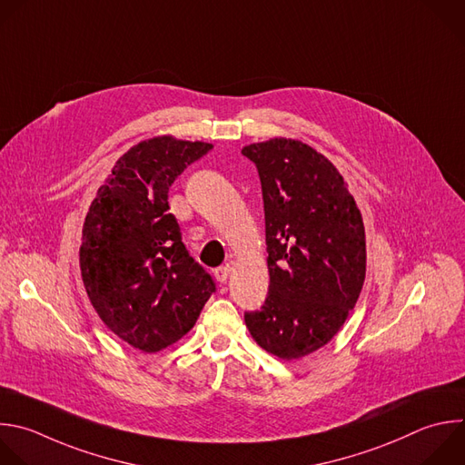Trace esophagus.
<instances>
[{
  "mask_svg": "<svg viewBox=\"0 0 465 465\" xmlns=\"http://www.w3.org/2000/svg\"><path fill=\"white\" fill-rule=\"evenodd\" d=\"M230 272H232V266H230V264H226V266H219V268H215L213 275H215V279H217L219 282H226V279L230 277Z\"/></svg>",
  "mask_w": 465,
  "mask_h": 465,
  "instance_id": "1",
  "label": "esophagus"
}]
</instances>
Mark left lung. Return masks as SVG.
<instances>
[{"label":"left lung","mask_w":465,"mask_h":465,"mask_svg":"<svg viewBox=\"0 0 465 465\" xmlns=\"http://www.w3.org/2000/svg\"><path fill=\"white\" fill-rule=\"evenodd\" d=\"M264 201L270 292L244 316L253 341L292 361L325 347L345 325L365 281L361 212L338 168L297 138L244 145Z\"/></svg>","instance_id":"1"}]
</instances>
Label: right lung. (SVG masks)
Wrapping results in <instances>:
<instances>
[{"label":"right lung","instance_id":"add662e5","mask_svg":"<svg viewBox=\"0 0 465 465\" xmlns=\"http://www.w3.org/2000/svg\"><path fill=\"white\" fill-rule=\"evenodd\" d=\"M213 145L161 134L134 143L98 188L82 228L80 272L104 325L142 352L184 338L215 292L168 213V193Z\"/></svg>","mask_w":465,"mask_h":465}]
</instances>
